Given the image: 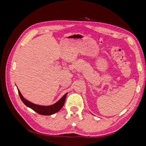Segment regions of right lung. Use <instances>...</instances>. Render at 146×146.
<instances>
[{
    "instance_id": "1",
    "label": "right lung",
    "mask_w": 146,
    "mask_h": 146,
    "mask_svg": "<svg viewBox=\"0 0 146 146\" xmlns=\"http://www.w3.org/2000/svg\"><path fill=\"white\" fill-rule=\"evenodd\" d=\"M18 92L20 96V98L21 100L23 101V102L27 106V107L30 108L31 109H32L34 110L35 111H36L39 114H41V115H45V116H48V115H51V114H54L56 112H58V111L61 110V108L63 107V106L64 105V102L66 98V96H67L68 93H66L62 98H61L58 102L54 104H53L52 105H48V106H44V105H39L35 104L27 100V99H25L23 95L21 94V92L19 90Z\"/></svg>"
}]
</instances>
